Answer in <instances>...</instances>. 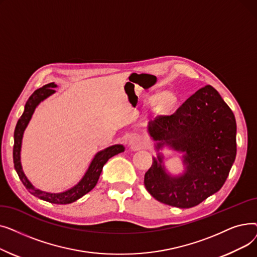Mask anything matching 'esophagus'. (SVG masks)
Masks as SVG:
<instances>
[{
  "label": "esophagus",
  "instance_id": "obj_1",
  "mask_svg": "<svg viewBox=\"0 0 257 257\" xmlns=\"http://www.w3.org/2000/svg\"><path fill=\"white\" fill-rule=\"evenodd\" d=\"M128 145L132 148V149H140V148L143 147L144 143L142 141V139H140L139 137H132L130 138L129 142H128Z\"/></svg>",
  "mask_w": 257,
  "mask_h": 257
}]
</instances>
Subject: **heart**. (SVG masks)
Returning a JSON list of instances; mask_svg holds the SVG:
<instances>
[{
  "label": "heart",
  "mask_w": 257,
  "mask_h": 257,
  "mask_svg": "<svg viewBox=\"0 0 257 257\" xmlns=\"http://www.w3.org/2000/svg\"><path fill=\"white\" fill-rule=\"evenodd\" d=\"M157 99L156 96L152 97L150 99V102H155ZM177 102V97L175 96V93L171 92V91H166L164 93L160 94L159 97V101H158V105L161 108V109H170Z\"/></svg>",
  "instance_id": "obj_1"
}]
</instances>
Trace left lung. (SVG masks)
Instances as JSON below:
<instances>
[{"label":"left lung","instance_id":"1","mask_svg":"<svg viewBox=\"0 0 257 257\" xmlns=\"http://www.w3.org/2000/svg\"><path fill=\"white\" fill-rule=\"evenodd\" d=\"M156 157L145 174V186L164 204L190 208L217 193L225 183L236 155L233 112L212 86L197 90L170 115L147 126ZM164 146L182 154L185 171L172 175L165 168Z\"/></svg>","mask_w":257,"mask_h":257}]
</instances>
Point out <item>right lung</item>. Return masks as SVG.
I'll return each instance as SVG.
<instances>
[{
  "mask_svg": "<svg viewBox=\"0 0 257 257\" xmlns=\"http://www.w3.org/2000/svg\"><path fill=\"white\" fill-rule=\"evenodd\" d=\"M57 85L52 82L49 84L44 85L42 88L35 90L31 97L27 101L25 105V109L18 120V124L16 126L15 130V146H13V164H15V169L19 175V177L23 184L26 186L27 190L29 191L33 196L42 199L47 202H51L54 204H70L73 202L77 201L81 197H83L85 194L90 192L92 188L96 186L100 175L102 173L104 165L107 163L108 159L111 158L112 156L121 153L125 151V147L123 145H113L108 148H105L104 150H101L97 152V154L93 156L92 160L88 166V169L86 170L83 177L81 180L75 184L73 187L69 188L64 192L61 193H48L45 191L39 190V188L35 187L29 179L27 178L23 171L22 163H21V151H22V143H23V137L24 132L28 126L29 121L32 118V115L36 109V107L45 101L47 98H49L52 94L55 93V89Z\"/></svg>",
  "mask_w": 257,
  "mask_h": 257,
  "instance_id": "add662e5",
  "label": "right lung"
}]
</instances>
